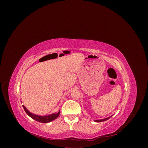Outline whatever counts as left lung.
Listing matches in <instances>:
<instances>
[{
	"instance_id": "left-lung-1",
	"label": "left lung",
	"mask_w": 148,
	"mask_h": 148,
	"mask_svg": "<svg viewBox=\"0 0 148 148\" xmlns=\"http://www.w3.org/2000/svg\"><path fill=\"white\" fill-rule=\"evenodd\" d=\"M112 115H111V116H110V117H107V118H106V119H100V120H95L94 121H95V122H104V121H106V120H107L108 119H109L110 117H112Z\"/></svg>"
}]
</instances>
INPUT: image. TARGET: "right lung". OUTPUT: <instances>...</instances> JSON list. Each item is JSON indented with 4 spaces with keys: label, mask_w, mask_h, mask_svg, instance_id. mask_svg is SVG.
Segmentation results:
<instances>
[{
    "label": "right lung",
    "mask_w": 148,
    "mask_h": 148,
    "mask_svg": "<svg viewBox=\"0 0 148 148\" xmlns=\"http://www.w3.org/2000/svg\"><path fill=\"white\" fill-rule=\"evenodd\" d=\"M23 107L25 110V111L26 112V113L27 114V115L31 118H32L33 119L35 120L36 121H37L38 122H41V123H48V122H50L51 121L53 120L56 119L58 117H59L60 112V110L58 112H56V113H53L50 115H44V116H41V115H36L34 114L33 113L30 112L26 108V107L23 105Z\"/></svg>",
    "instance_id": "obj_1"
}]
</instances>
